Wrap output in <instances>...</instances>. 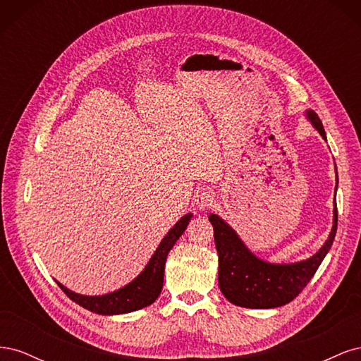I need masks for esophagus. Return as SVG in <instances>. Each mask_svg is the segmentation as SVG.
Here are the masks:
<instances>
[{"label": "esophagus", "mask_w": 361, "mask_h": 361, "mask_svg": "<svg viewBox=\"0 0 361 361\" xmlns=\"http://www.w3.org/2000/svg\"><path fill=\"white\" fill-rule=\"evenodd\" d=\"M195 202H197V206L200 207V209H211L215 203V195L211 191L204 190L197 194V200Z\"/></svg>", "instance_id": "34e87169"}]
</instances>
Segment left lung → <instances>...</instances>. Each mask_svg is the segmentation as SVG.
<instances>
[{"label":"left lung","mask_w":361,"mask_h":361,"mask_svg":"<svg viewBox=\"0 0 361 361\" xmlns=\"http://www.w3.org/2000/svg\"><path fill=\"white\" fill-rule=\"evenodd\" d=\"M307 117L326 140L318 114L309 110ZM209 221L214 226L218 253V285L224 297L239 307L274 309L297 298L322 264L336 236L337 207H334L333 228L322 248L310 259L297 264H268L251 253L233 228L220 216L211 214Z\"/></svg>","instance_id":"1"}]
</instances>
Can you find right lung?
<instances>
[{
	"instance_id": "obj_1",
	"label": "right lung",
	"mask_w": 361,
	"mask_h": 361,
	"mask_svg": "<svg viewBox=\"0 0 361 361\" xmlns=\"http://www.w3.org/2000/svg\"><path fill=\"white\" fill-rule=\"evenodd\" d=\"M191 216V214L183 215L173 226V228H170V232L162 238L159 247L157 248L154 256L150 257L146 268L125 288L106 295H99V297H87V295H80L69 290L59 281L57 285L72 301L80 304L81 307L87 310L99 314H122L147 307L159 297L164 283V268H166L167 255L173 245L176 244L179 236L185 232Z\"/></svg>"
}]
</instances>
